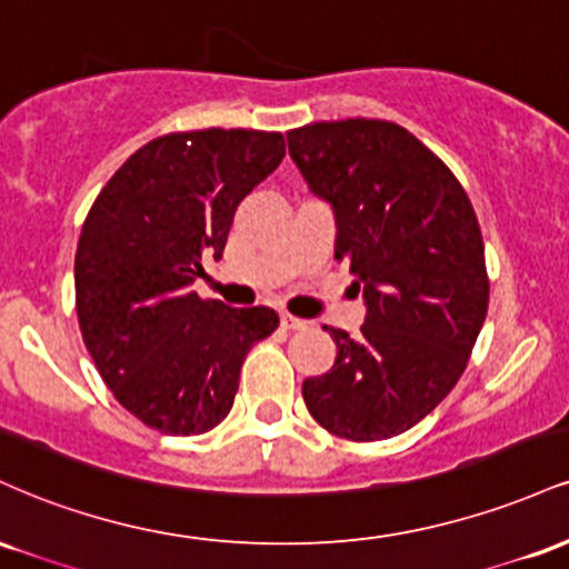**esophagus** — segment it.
I'll return each instance as SVG.
<instances>
[{"instance_id":"1","label":"esophagus","mask_w":569,"mask_h":569,"mask_svg":"<svg viewBox=\"0 0 569 569\" xmlns=\"http://www.w3.org/2000/svg\"><path fill=\"white\" fill-rule=\"evenodd\" d=\"M280 326H283V329H289V331H297V329H305L307 321H302V318H297V316H291V312H283V316H280Z\"/></svg>"}]
</instances>
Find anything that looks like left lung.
I'll use <instances>...</instances> for the list:
<instances>
[{"instance_id": "1", "label": "left lung", "mask_w": 569, "mask_h": 569, "mask_svg": "<svg viewBox=\"0 0 569 569\" xmlns=\"http://www.w3.org/2000/svg\"><path fill=\"white\" fill-rule=\"evenodd\" d=\"M286 139L312 192L335 206V257L367 299L356 337L326 326L337 361L305 380V403L342 439H390L468 367L489 305L479 219L447 162L396 122H310Z\"/></svg>"}]
</instances>
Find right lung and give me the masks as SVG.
I'll use <instances>...</instances> for the list:
<instances>
[{
    "mask_svg": "<svg viewBox=\"0 0 569 569\" xmlns=\"http://www.w3.org/2000/svg\"><path fill=\"white\" fill-rule=\"evenodd\" d=\"M283 133L206 128L143 143L98 192L74 257L84 348L147 428L200 436L230 415L248 350L278 329L189 286L221 259L240 200L280 166Z\"/></svg>",
    "mask_w": 569,
    "mask_h": 569,
    "instance_id": "obj_1",
    "label": "right lung"
}]
</instances>
